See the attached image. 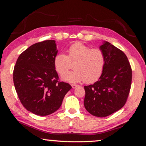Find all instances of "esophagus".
I'll return each mask as SVG.
<instances>
[{
    "mask_svg": "<svg viewBox=\"0 0 146 146\" xmlns=\"http://www.w3.org/2000/svg\"><path fill=\"white\" fill-rule=\"evenodd\" d=\"M71 86H72V88L73 89H75L76 88H77L78 85H76V84H71Z\"/></svg>",
    "mask_w": 146,
    "mask_h": 146,
    "instance_id": "esophagus-1",
    "label": "esophagus"
}]
</instances>
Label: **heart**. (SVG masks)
<instances>
[{"mask_svg": "<svg viewBox=\"0 0 146 146\" xmlns=\"http://www.w3.org/2000/svg\"><path fill=\"white\" fill-rule=\"evenodd\" d=\"M68 55L58 53L54 59L55 70L63 75L74 64L75 70L62 76L64 80L70 83L84 81L93 83L102 75L105 65V55L100 49H91L80 42H76L68 49Z\"/></svg>", "mask_w": 146, "mask_h": 146, "instance_id": "heart-1", "label": "heart"}]
</instances>
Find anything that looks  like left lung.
<instances>
[{"label":"left lung","instance_id":"left-lung-1","mask_svg":"<svg viewBox=\"0 0 146 146\" xmlns=\"http://www.w3.org/2000/svg\"><path fill=\"white\" fill-rule=\"evenodd\" d=\"M105 55L102 75L93 84L85 86L84 104L93 116L105 117L120 110L131 89L132 70L125 53L108 42L100 46Z\"/></svg>","mask_w":146,"mask_h":146}]
</instances>
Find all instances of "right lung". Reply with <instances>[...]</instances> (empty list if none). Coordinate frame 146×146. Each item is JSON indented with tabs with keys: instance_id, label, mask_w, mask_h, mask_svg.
<instances>
[{
	"instance_id": "obj_1",
	"label": "right lung",
	"mask_w": 146,
	"mask_h": 146,
	"mask_svg": "<svg viewBox=\"0 0 146 146\" xmlns=\"http://www.w3.org/2000/svg\"><path fill=\"white\" fill-rule=\"evenodd\" d=\"M55 40L34 44L19 55L13 70V82L22 104L36 115L46 116L60 107L71 89L60 82L54 66L57 55Z\"/></svg>"
}]
</instances>
